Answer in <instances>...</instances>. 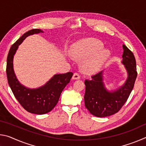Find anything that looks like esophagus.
<instances>
[{
  "label": "esophagus",
  "instance_id": "obj_1",
  "mask_svg": "<svg viewBox=\"0 0 146 146\" xmlns=\"http://www.w3.org/2000/svg\"><path fill=\"white\" fill-rule=\"evenodd\" d=\"M72 78L73 79V80H78V79L80 78V75H79L78 73H75L73 74Z\"/></svg>",
  "mask_w": 146,
  "mask_h": 146
}]
</instances>
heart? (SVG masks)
Returning a JSON list of instances; mask_svg holds the SVG:
<instances>
[{
    "label": "heart",
    "mask_w": 146,
    "mask_h": 146,
    "mask_svg": "<svg viewBox=\"0 0 146 146\" xmlns=\"http://www.w3.org/2000/svg\"><path fill=\"white\" fill-rule=\"evenodd\" d=\"M98 39L86 38L76 42L71 46L72 56L81 60V68L87 73H94L100 70L110 56V51L104 48Z\"/></svg>",
    "instance_id": "heart-1"
}]
</instances>
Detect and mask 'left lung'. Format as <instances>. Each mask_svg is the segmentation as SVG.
<instances>
[{
    "mask_svg": "<svg viewBox=\"0 0 146 146\" xmlns=\"http://www.w3.org/2000/svg\"><path fill=\"white\" fill-rule=\"evenodd\" d=\"M122 64L127 73L125 82L113 91L106 89L104 82V71L86 80L84 102L86 108L97 117H105L117 113L126 102L134 87L137 76L136 60L133 53L123 44Z\"/></svg>",
    "mask_w": 146,
    "mask_h": 146,
    "instance_id": "1",
    "label": "left lung"
}]
</instances>
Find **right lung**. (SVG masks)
Returning a JSON list of instances; mask_svg holds the SVG:
<instances>
[{
	"label": "right lung",
	"instance_id": "add662e5",
	"mask_svg": "<svg viewBox=\"0 0 146 146\" xmlns=\"http://www.w3.org/2000/svg\"><path fill=\"white\" fill-rule=\"evenodd\" d=\"M43 33L40 29H33L24 33L9 49L7 58L6 74L8 84L17 100L31 113L43 115L51 111L56 105L64 88L70 82L72 72L56 74L44 86L35 89L26 88L17 79L13 70V57L19 46L27 36Z\"/></svg>",
	"mask_w": 146,
	"mask_h": 146
}]
</instances>
